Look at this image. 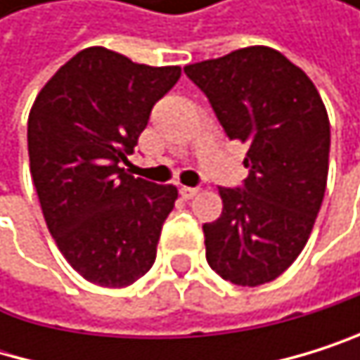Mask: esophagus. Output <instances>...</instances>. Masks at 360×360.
Wrapping results in <instances>:
<instances>
[{
  "label": "esophagus",
  "mask_w": 360,
  "mask_h": 360,
  "mask_svg": "<svg viewBox=\"0 0 360 360\" xmlns=\"http://www.w3.org/2000/svg\"><path fill=\"white\" fill-rule=\"evenodd\" d=\"M179 192H181V196H184V198H192V196H196V194H198V188L181 186V188H179Z\"/></svg>",
  "instance_id": "34e87169"
}]
</instances>
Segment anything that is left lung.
Wrapping results in <instances>:
<instances>
[{
    "instance_id": "1",
    "label": "left lung",
    "mask_w": 360,
    "mask_h": 360,
    "mask_svg": "<svg viewBox=\"0 0 360 360\" xmlns=\"http://www.w3.org/2000/svg\"><path fill=\"white\" fill-rule=\"evenodd\" d=\"M186 75L210 99L224 134L248 144L242 188H220L222 214L202 224L207 264L257 287L302 252L328 176L330 122L302 68L270 47L196 62Z\"/></svg>"
}]
</instances>
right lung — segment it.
Listing matches in <instances>:
<instances>
[{
  "instance_id": "right-lung-1",
  "label": "right lung",
  "mask_w": 360,
  "mask_h": 360,
  "mask_svg": "<svg viewBox=\"0 0 360 360\" xmlns=\"http://www.w3.org/2000/svg\"><path fill=\"white\" fill-rule=\"evenodd\" d=\"M179 66H146L105 47L73 56L38 92L27 120L34 188L49 233L86 281L127 287L153 266L174 186L131 176L150 110Z\"/></svg>"
}]
</instances>
